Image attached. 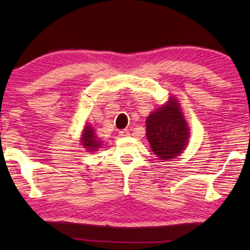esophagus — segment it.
Returning <instances> with one entry per match:
<instances>
[{
  "instance_id": "34e87169",
  "label": "esophagus",
  "mask_w": 250,
  "mask_h": 250,
  "mask_svg": "<svg viewBox=\"0 0 250 250\" xmlns=\"http://www.w3.org/2000/svg\"><path fill=\"white\" fill-rule=\"evenodd\" d=\"M128 135H129V131L126 130V129L119 131V137H121V138H125V137H128Z\"/></svg>"
}]
</instances>
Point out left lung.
<instances>
[{"label": "left lung", "mask_w": 250, "mask_h": 250, "mask_svg": "<svg viewBox=\"0 0 250 250\" xmlns=\"http://www.w3.org/2000/svg\"><path fill=\"white\" fill-rule=\"evenodd\" d=\"M146 139L160 160L174 159L183 153L189 139V129L175 98L151 112L146 120Z\"/></svg>", "instance_id": "8db88e82"}]
</instances>
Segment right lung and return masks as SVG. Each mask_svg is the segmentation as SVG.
Wrapping results in <instances>:
<instances>
[{
    "label": "right lung",
    "mask_w": 250,
    "mask_h": 250,
    "mask_svg": "<svg viewBox=\"0 0 250 250\" xmlns=\"http://www.w3.org/2000/svg\"><path fill=\"white\" fill-rule=\"evenodd\" d=\"M80 142L83 146L84 149H87L88 152H94L97 151L101 146V143L99 141V138L96 137L95 130L90 125H84L82 138H80Z\"/></svg>",
    "instance_id": "obj_1"
}]
</instances>
